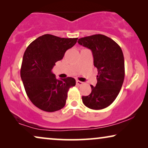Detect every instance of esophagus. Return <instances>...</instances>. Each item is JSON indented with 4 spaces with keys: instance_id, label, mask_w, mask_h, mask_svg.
<instances>
[{
    "instance_id": "esophagus-1",
    "label": "esophagus",
    "mask_w": 148,
    "mask_h": 148,
    "mask_svg": "<svg viewBox=\"0 0 148 148\" xmlns=\"http://www.w3.org/2000/svg\"><path fill=\"white\" fill-rule=\"evenodd\" d=\"M83 84H84V83L80 82V81H79V80L76 81V84L77 85V86H82V85H83Z\"/></svg>"
}]
</instances>
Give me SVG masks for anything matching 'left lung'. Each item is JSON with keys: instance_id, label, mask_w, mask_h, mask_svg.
<instances>
[{"instance_id": "8db88e82", "label": "left lung", "mask_w": 148, "mask_h": 148, "mask_svg": "<svg viewBox=\"0 0 148 148\" xmlns=\"http://www.w3.org/2000/svg\"><path fill=\"white\" fill-rule=\"evenodd\" d=\"M79 44L92 50L98 69L97 84L92 92L82 96L84 105L93 110L106 108L118 96L125 78V61L120 46L111 38L96 34L78 40Z\"/></svg>"}]
</instances>
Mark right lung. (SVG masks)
I'll return each mask as SVG.
<instances>
[{"label": "right lung", "instance_id": "right-lung-1", "mask_svg": "<svg viewBox=\"0 0 148 148\" xmlns=\"http://www.w3.org/2000/svg\"><path fill=\"white\" fill-rule=\"evenodd\" d=\"M77 40V38L45 34L32 42L25 50L21 77L28 98L38 108L52 112L65 105L67 92L75 86V79L73 77L57 79L52 69Z\"/></svg>", "mask_w": 148, "mask_h": 148}]
</instances>
